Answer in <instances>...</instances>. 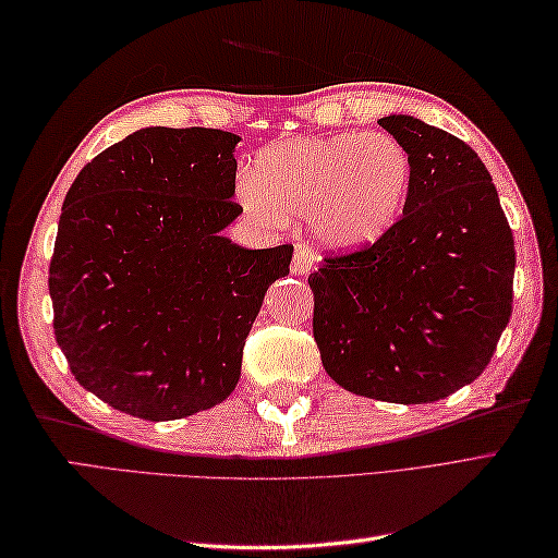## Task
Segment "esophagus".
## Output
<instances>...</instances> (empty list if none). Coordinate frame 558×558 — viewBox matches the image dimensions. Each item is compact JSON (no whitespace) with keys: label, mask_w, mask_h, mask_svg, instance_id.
Masks as SVG:
<instances>
[{"label":"esophagus","mask_w":558,"mask_h":558,"mask_svg":"<svg viewBox=\"0 0 558 558\" xmlns=\"http://www.w3.org/2000/svg\"><path fill=\"white\" fill-rule=\"evenodd\" d=\"M316 264V252L312 248V244L300 242L294 246V258H292V272H298V276H306Z\"/></svg>","instance_id":"obj_1"}]
</instances>
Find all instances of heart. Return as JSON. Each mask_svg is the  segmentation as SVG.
Instances as JSON below:
<instances>
[{
	"mask_svg": "<svg viewBox=\"0 0 558 558\" xmlns=\"http://www.w3.org/2000/svg\"><path fill=\"white\" fill-rule=\"evenodd\" d=\"M410 182L412 160L398 138L350 132L260 153L242 201L260 220L312 218L324 242L362 246L396 222Z\"/></svg>",
	"mask_w": 558,
	"mask_h": 558,
	"instance_id": "1",
	"label": "heart"
}]
</instances>
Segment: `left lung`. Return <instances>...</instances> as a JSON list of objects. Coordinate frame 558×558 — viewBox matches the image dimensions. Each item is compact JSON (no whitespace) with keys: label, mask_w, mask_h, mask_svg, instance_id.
I'll return each mask as SVG.
<instances>
[{"label":"left lung","mask_w":558,"mask_h":558,"mask_svg":"<svg viewBox=\"0 0 558 558\" xmlns=\"http://www.w3.org/2000/svg\"><path fill=\"white\" fill-rule=\"evenodd\" d=\"M405 146L402 216L310 276L314 340L352 393L434 402L487 369L513 310V232L492 174L458 136L408 114L378 120Z\"/></svg>","instance_id":"1"}]
</instances>
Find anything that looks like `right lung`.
Segmentation results:
<instances>
[{"label": "right lung", "mask_w": 558, "mask_h": 558, "mask_svg": "<svg viewBox=\"0 0 558 558\" xmlns=\"http://www.w3.org/2000/svg\"><path fill=\"white\" fill-rule=\"evenodd\" d=\"M222 129L148 126L69 186L50 260L54 338L76 381L110 408L165 422L228 398L292 244L244 248L234 146Z\"/></svg>", "instance_id": "right-lung-1"}]
</instances>
